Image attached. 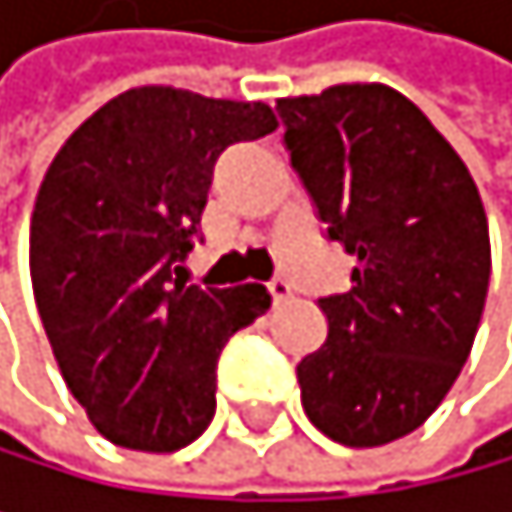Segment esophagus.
Wrapping results in <instances>:
<instances>
[{
	"label": "esophagus",
	"instance_id": "1",
	"mask_svg": "<svg viewBox=\"0 0 512 512\" xmlns=\"http://www.w3.org/2000/svg\"><path fill=\"white\" fill-rule=\"evenodd\" d=\"M269 295H272L275 307L285 304L291 298V282H288V278H272V282H269Z\"/></svg>",
	"mask_w": 512,
	"mask_h": 512
}]
</instances>
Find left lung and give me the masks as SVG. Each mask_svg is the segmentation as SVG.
<instances>
[{
    "label": "left lung",
    "mask_w": 512,
    "mask_h": 512,
    "mask_svg": "<svg viewBox=\"0 0 512 512\" xmlns=\"http://www.w3.org/2000/svg\"><path fill=\"white\" fill-rule=\"evenodd\" d=\"M291 169L327 240L356 256L320 298L327 343L298 362L301 404L343 446H385L442 404L475 343L491 240L478 185L430 118L381 82L278 99Z\"/></svg>",
    "instance_id": "left-lung-1"
}]
</instances>
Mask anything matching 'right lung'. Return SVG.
I'll list each match as a JSON object with an SVG mask.
<instances>
[{
  "mask_svg": "<svg viewBox=\"0 0 512 512\" xmlns=\"http://www.w3.org/2000/svg\"><path fill=\"white\" fill-rule=\"evenodd\" d=\"M262 102L140 86L60 147L31 214V285L57 365L115 446L176 452L214 417L217 359L262 285H185L217 156L275 131Z\"/></svg>",
  "mask_w": 512,
  "mask_h": 512,
  "instance_id": "obj_1",
  "label": "right lung"
}]
</instances>
